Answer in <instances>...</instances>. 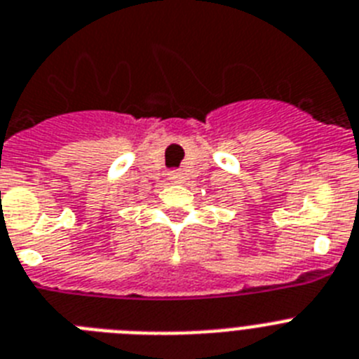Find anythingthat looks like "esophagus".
Segmentation results:
<instances>
[{
  "mask_svg": "<svg viewBox=\"0 0 359 359\" xmlns=\"http://www.w3.org/2000/svg\"><path fill=\"white\" fill-rule=\"evenodd\" d=\"M168 180H170V182H174V183H183V182H185V176H183L182 172H170V174H168Z\"/></svg>",
  "mask_w": 359,
  "mask_h": 359,
  "instance_id": "esophagus-1",
  "label": "esophagus"
}]
</instances>
